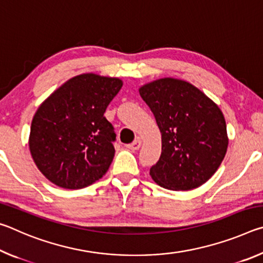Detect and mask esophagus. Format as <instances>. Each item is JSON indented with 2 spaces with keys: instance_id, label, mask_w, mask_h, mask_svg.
Returning a JSON list of instances; mask_svg holds the SVG:
<instances>
[{
  "instance_id": "obj_1",
  "label": "esophagus",
  "mask_w": 263,
  "mask_h": 263,
  "mask_svg": "<svg viewBox=\"0 0 263 263\" xmlns=\"http://www.w3.org/2000/svg\"><path fill=\"white\" fill-rule=\"evenodd\" d=\"M140 146H141V140H140V139H137V140L133 141L132 144H128V145H127V148L136 151V149H139Z\"/></svg>"
}]
</instances>
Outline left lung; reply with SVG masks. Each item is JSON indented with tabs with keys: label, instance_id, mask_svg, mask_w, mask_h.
Instances as JSON below:
<instances>
[{
	"label": "left lung",
	"instance_id": "obj_1",
	"mask_svg": "<svg viewBox=\"0 0 263 263\" xmlns=\"http://www.w3.org/2000/svg\"><path fill=\"white\" fill-rule=\"evenodd\" d=\"M139 94L161 132L162 148L149 174L171 190H191L215 174L228 149L224 116L199 89L166 78L145 84Z\"/></svg>",
	"mask_w": 263,
	"mask_h": 263
}]
</instances>
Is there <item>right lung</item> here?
<instances>
[{"label": "right lung", "instance_id": "right-lung-1", "mask_svg": "<svg viewBox=\"0 0 263 263\" xmlns=\"http://www.w3.org/2000/svg\"><path fill=\"white\" fill-rule=\"evenodd\" d=\"M122 80L78 75L57 89L32 119L30 152L46 179L66 189H81L108 171L115 157V128L104 112Z\"/></svg>", "mask_w": 263, "mask_h": 263}]
</instances>
